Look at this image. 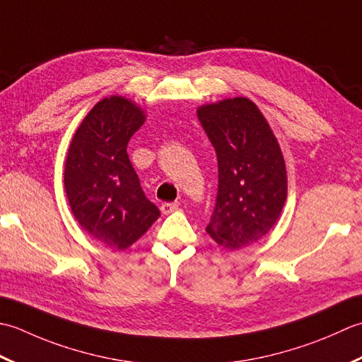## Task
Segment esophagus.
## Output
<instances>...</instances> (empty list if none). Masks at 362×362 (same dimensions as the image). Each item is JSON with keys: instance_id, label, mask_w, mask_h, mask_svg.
I'll use <instances>...</instances> for the list:
<instances>
[{"instance_id": "esophagus-1", "label": "esophagus", "mask_w": 362, "mask_h": 362, "mask_svg": "<svg viewBox=\"0 0 362 362\" xmlns=\"http://www.w3.org/2000/svg\"><path fill=\"white\" fill-rule=\"evenodd\" d=\"M178 206H180V203H178V202L162 203V204H160V211H162V214H170V212H173V211L178 209Z\"/></svg>"}]
</instances>
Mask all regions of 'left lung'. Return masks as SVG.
<instances>
[{
  "mask_svg": "<svg viewBox=\"0 0 362 362\" xmlns=\"http://www.w3.org/2000/svg\"><path fill=\"white\" fill-rule=\"evenodd\" d=\"M197 115L218 162L216 206L206 231L225 248L250 245L276 223L287 197L278 140L248 98L206 105Z\"/></svg>",
  "mask_w": 362,
  "mask_h": 362,
  "instance_id": "left-lung-1",
  "label": "left lung"
}]
</instances>
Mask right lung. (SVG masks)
Listing matches in <instances>:
<instances>
[{
	"label": "right lung",
	"instance_id": "right-lung-1",
	"mask_svg": "<svg viewBox=\"0 0 362 362\" xmlns=\"http://www.w3.org/2000/svg\"><path fill=\"white\" fill-rule=\"evenodd\" d=\"M144 122L142 109L129 100H101L79 124L65 160L64 184L73 216L109 248H128L160 216L145 197L127 153Z\"/></svg>",
	"mask_w": 362,
	"mask_h": 362
}]
</instances>
